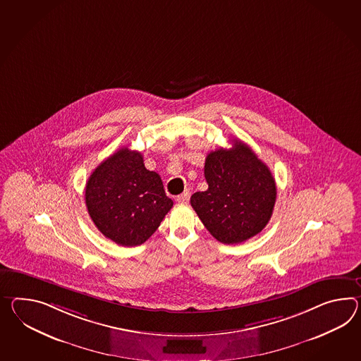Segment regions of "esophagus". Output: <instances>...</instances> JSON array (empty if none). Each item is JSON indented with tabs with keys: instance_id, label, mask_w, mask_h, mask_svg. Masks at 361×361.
Returning <instances> with one entry per match:
<instances>
[{
	"instance_id": "1",
	"label": "esophagus",
	"mask_w": 361,
	"mask_h": 361,
	"mask_svg": "<svg viewBox=\"0 0 361 361\" xmlns=\"http://www.w3.org/2000/svg\"><path fill=\"white\" fill-rule=\"evenodd\" d=\"M189 198H190L189 190H185L184 193L177 195L176 201L178 203H188Z\"/></svg>"
}]
</instances>
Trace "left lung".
Here are the masks:
<instances>
[{
	"mask_svg": "<svg viewBox=\"0 0 361 361\" xmlns=\"http://www.w3.org/2000/svg\"><path fill=\"white\" fill-rule=\"evenodd\" d=\"M207 190L190 203L203 226L223 244H240L266 227L273 215L276 185L255 151L235 140L233 147L212 151L204 161Z\"/></svg>",
	"mask_w": 361,
	"mask_h": 361,
	"instance_id": "left-lung-1",
	"label": "left lung"
}]
</instances>
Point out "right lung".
Listing matches in <instances>:
<instances>
[{
    "mask_svg": "<svg viewBox=\"0 0 361 361\" xmlns=\"http://www.w3.org/2000/svg\"><path fill=\"white\" fill-rule=\"evenodd\" d=\"M85 197L97 229L123 246L143 244L173 206L158 173L146 169L141 152L128 147L94 169Z\"/></svg>",
    "mask_w": 361,
    "mask_h": 361,
    "instance_id": "obj_1",
    "label": "right lung"
}]
</instances>
